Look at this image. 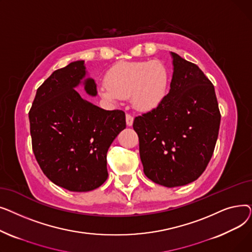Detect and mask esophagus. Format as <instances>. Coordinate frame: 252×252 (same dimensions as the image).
I'll use <instances>...</instances> for the list:
<instances>
[{"label": "esophagus", "mask_w": 252, "mask_h": 252, "mask_svg": "<svg viewBox=\"0 0 252 252\" xmlns=\"http://www.w3.org/2000/svg\"><path fill=\"white\" fill-rule=\"evenodd\" d=\"M126 125L127 126H131L133 125V123H134V117H133V115L131 114H129V113H126Z\"/></svg>", "instance_id": "1"}]
</instances>
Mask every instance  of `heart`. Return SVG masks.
<instances>
[{
    "label": "heart",
    "instance_id": "1",
    "mask_svg": "<svg viewBox=\"0 0 252 252\" xmlns=\"http://www.w3.org/2000/svg\"><path fill=\"white\" fill-rule=\"evenodd\" d=\"M168 82L167 66L159 60L118 62L106 73L99 93L109 102L131 97L135 108L147 111L164 99Z\"/></svg>",
    "mask_w": 252,
    "mask_h": 252
}]
</instances>
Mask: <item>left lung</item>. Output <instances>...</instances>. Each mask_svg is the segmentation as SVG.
<instances>
[{
  "label": "left lung",
  "instance_id": "obj_1",
  "mask_svg": "<svg viewBox=\"0 0 252 252\" xmlns=\"http://www.w3.org/2000/svg\"><path fill=\"white\" fill-rule=\"evenodd\" d=\"M170 90L152 110L135 117L144 174L173 188L199 178L214 154L220 112L215 87L192 62L171 53Z\"/></svg>",
  "mask_w": 252,
  "mask_h": 252
}]
</instances>
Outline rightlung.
<instances>
[{
  "label": "right lung",
  "instance_id": "right-lung-1",
  "mask_svg": "<svg viewBox=\"0 0 252 252\" xmlns=\"http://www.w3.org/2000/svg\"><path fill=\"white\" fill-rule=\"evenodd\" d=\"M86 75L84 61L53 72L36 90L29 112L32 151L45 176L72 192H88L107 180L106 154L126 128L123 110H104L74 90ZM85 90L97 95L94 79Z\"/></svg>",
  "mask_w": 252,
  "mask_h": 252
}]
</instances>
